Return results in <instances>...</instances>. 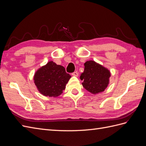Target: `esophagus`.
Returning a JSON list of instances; mask_svg holds the SVG:
<instances>
[{"label":"esophagus","mask_w":146,"mask_h":146,"mask_svg":"<svg viewBox=\"0 0 146 146\" xmlns=\"http://www.w3.org/2000/svg\"><path fill=\"white\" fill-rule=\"evenodd\" d=\"M72 75L73 76L77 77V76H78V73L77 71H76V72H72Z\"/></svg>","instance_id":"1"}]
</instances>
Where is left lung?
I'll return each instance as SVG.
<instances>
[{"label": "left lung", "mask_w": 146, "mask_h": 146, "mask_svg": "<svg viewBox=\"0 0 146 146\" xmlns=\"http://www.w3.org/2000/svg\"><path fill=\"white\" fill-rule=\"evenodd\" d=\"M84 66V71L80 77L83 80V86L94 94L104 91L109 83V70L94 61H88Z\"/></svg>", "instance_id": "1"}]
</instances>
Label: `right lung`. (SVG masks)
<instances>
[{"instance_id":"right-lung-1","label":"right lung","mask_w":146,"mask_h":146,"mask_svg":"<svg viewBox=\"0 0 146 146\" xmlns=\"http://www.w3.org/2000/svg\"><path fill=\"white\" fill-rule=\"evenodd\" d=\"M70 77L63 66L49 61L35 73L34 82L42 95L57 97L64 90Z\"/></svg>"}]
</instances>
